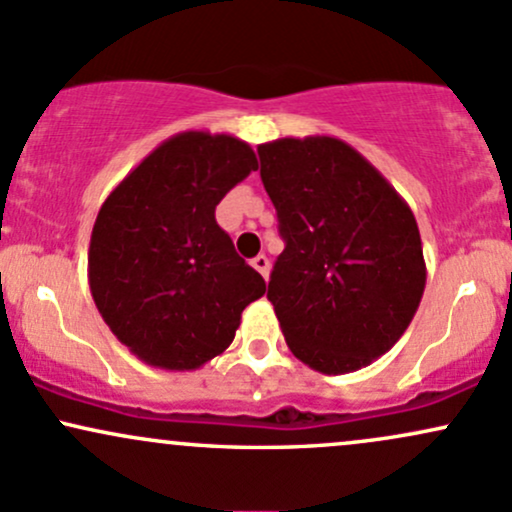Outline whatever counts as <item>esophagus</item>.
Here are the masks:
<instances>
[{"instance_id":"obj_1","label":"esophagus","mask_w":512,"mask_h":512,"mask_svg":"<svg viewBox=\"0 0 512 512\" xmlns=\"http://www.w3.org/2000/svg\"><path fill=\"white\" fill-rule=\"evenodd\" d=\"M252 267L257 269V272L262 274V277H269V260H267V255H257V257H252V262H250Z\"/></svg>"}]
</instances>
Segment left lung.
<instances>
[{
    "label": "left lung",
    "mask_w": 512,
    "mask_h": 512,
    "mask_svg": "<svg viewBox=\"0 0 512 512\" xmlns=\"http://www.w3.org/2000/svg\"><path fill=\"white\" fill-rule=\"evenodd\" d=\"M284 252L269 279L289 350L320 374L367 367L396 345L425 291L411 206L333 136L257 145Z\"/></svg>",
    "instance_id": "left-lung-1"
}]
</instances>
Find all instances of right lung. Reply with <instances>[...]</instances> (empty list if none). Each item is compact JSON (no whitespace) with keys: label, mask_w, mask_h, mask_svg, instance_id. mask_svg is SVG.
<instances>
[{"label":"right lung","mask_w":512,"mask_h":512,"mask_svg":"<svg viewBox=\"0 0 512 512\" xmlns=\"http://www.w3.org/2000/svg\"><path fill=\"white\" fill-rule=\"evenodd\" d=\"M257 170L245 140L184 131L121 179L92 228L87 277L111 333L140 362L192 372L233 342L265 279L235 252L216 206Z\"/></svg>","instance_id":"right-lung-1"}]
</instances>
